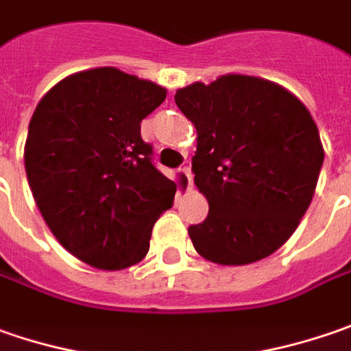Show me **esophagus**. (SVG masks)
<instances>
[{
    "label": "esophagus",
    "mask_w": 351,
    "mask_h": 351,
    "mask_svg": "<svg viewBox=\"0 0 351 351\" xmlns=\"http://www.w3.org/2000/svg\"><path fill=\"white\" fill-rule=\"evenodd\" d=\"M182 173H184L186 180H189V189H192V169L191 167H184V169H182Z\"/></svg>",
    "instance_id": "esophagus-1"
}]
</instances>
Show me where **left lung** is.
<instances>
[{
  "label": "left lung",
  "instance_id": "left-lung-1",
  "mask_svg": "<svg viewBox=\"0 0 351 351\" xmlns=\"http://www.w3.org/2000/svg\"><path fill=\"white\" fill-rule=\"evenodd\" d=\"M196 128L194 184L208 200L189 228L194 250L218 265H250L275 253L308 210L324 162L313 115L265 78L226 74L176 90Z\"/></svg>",
  "mask_w": 351,
  "mask_h": 351
}]
</instances>
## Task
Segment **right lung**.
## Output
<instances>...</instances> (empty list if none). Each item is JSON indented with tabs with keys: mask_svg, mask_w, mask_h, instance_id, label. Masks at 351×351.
<instances>
[{
	"mask_svg": "<svg viewBox=\"0 0 351 351\" xmlns=\"http://www.w3.org/2000/svg\"><path fill=\"white\" fill-rule=\"evenodd\" d=\"M167 90L114 66L82 70L37 104L25 171L60 245L104 271L139 263L151 230L173 206L176 184L151 162L141 121Z\"/></svg>",
	"mask_w": 351,
	"mask_h": 351,
	"instance_id": "add662e5",
	"label": "right lung"
}]
</instances>
